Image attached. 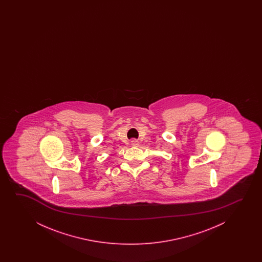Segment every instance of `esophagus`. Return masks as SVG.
Returning <instances> with one entry per match:
<instances>
[{
  "label": "esophagus",
  "mask_w": 262,
  "mask_h": 262,
  "mask_svg": "<svg viewBox=\"0 0 262 262\" xmlns=\"http://www.w3.org/2000/svg\"><path fill=\"white\" fill-rule=\"evenodd\" d=\"M130 143H132V146H133V147H138V146H139V141H138V140H132V142H130Z\"/></svg>",
  "instance_id": "esophagus-1"
}]
</instances>
